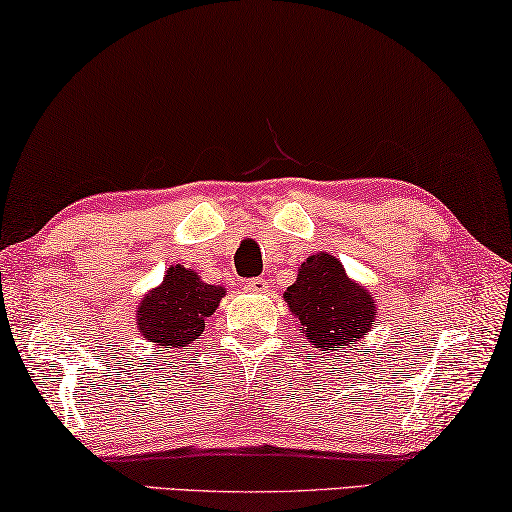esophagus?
Segmentation results:
<instances>
[{
	"label": "esophagus",
	"mask_w": 512,
	"mask_h": 512,
	"mask_svg": "<svg viewBox=\"0 0 512 512\" xmlns=\"http://www.w3.org/2000/svg\"><path fill=\"white\" fill-rule=\"evenodd\" d=\"M246 291H250V294H266L269 291V282L262 278H253L246 282Z\"/></svg>",
	"instance_id": "obj_1"
}]
</instances>
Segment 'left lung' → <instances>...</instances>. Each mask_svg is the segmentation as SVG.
I'll list each match as a JSON object with an SVG mask.
<instances>
[{
  "label": "left lung",
  "mask_w": 512,
  "mask_h": 512,
  "mask_svg": "<svg viewBox=\"0 0 512 512\" xmlns=\"http://www.w3.org/2000/svg\"><path fill=\"white\" fill-rule=\"evenodd\" d=\"M285 303L307 344L316 351L346 353L376 321V298L346 273L330 253H314L298 266Z\"/></svg>",
  "instance_id": "1"
}]
</instances>
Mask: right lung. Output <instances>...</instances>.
I'll return each mask as SVG.
<instances>
[{"instance_id":"right-lung-1","label":"right lung","mask_w":512,"mask_h":512,"mask_svg":"<svg viewBox=\"0 0 512 512\" xmlns=\"http://www.w3.org/2000/svg\"><path fill=\"white\" fill-rule=\"evenodd\" d=\"M225 287L207 285L193 269L173 264L161 285L150 289L136 307V330L154 346L177 351L200 339L205 319L216 312Z\"/></svg>"}]
</instances>
